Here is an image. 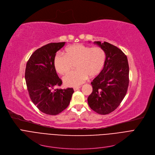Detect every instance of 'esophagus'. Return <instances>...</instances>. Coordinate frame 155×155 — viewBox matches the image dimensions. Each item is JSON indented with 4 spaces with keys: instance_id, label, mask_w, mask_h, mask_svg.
<instances>
[{
    "instance_id": "esophagus-1",
    "label": "esophagus",
    "mask_w": 155,
    "mask_h": 155,
    "mask_svg": "<svg viewBox=\"0 0 155 155\" xmlns=\"http://www.w3.org/2000/svg\"><path fill=\"white\" fill-rule=\"evenodd\" d=\"M80 87H75L74 88H73V90H74L75 91H78V89H80Z\"/></svg>"
}]
</instances>
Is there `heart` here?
Here are the masks:
<instances>
[{"label": "heart", "mask_w": 155, "mask_h": 155, "mask_svg": "<svg viewBox=\"0 0 155 155\" xmlns=\"http://www.w3.org/2000/svg\"><path fill=\"white\" fill-rule=\"evenodd\" d=\"M106 55L101 48H91L83 45H75L67 47L64 55L56 54L54 59V68L61 75H65L64 84L69 87H77L84 84L88 77L94 78L102 70Z\"/></svg>", "instance_id": "heart-1"}]
</instances>
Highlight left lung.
I'll list each match as a JSON object with an SVG mask.
<instances>
[{"label":"left lung","instance_id":"obj_1","mask_svg":"<svg viewBox=\"0 0 155 155\" xmlns=\"http://www.w3.org/2000/svg\"><path fill=\"white\" fill-rule=\"evenodd\" d=\"M105 51L106 60L99 74L91 82L93 91L88 97L90 107L99 114L115 110L127 93L129 64L126 55L114 45L95 41Z\"/></svg>","mask_w":155,"mask_h":155}]
</instances>
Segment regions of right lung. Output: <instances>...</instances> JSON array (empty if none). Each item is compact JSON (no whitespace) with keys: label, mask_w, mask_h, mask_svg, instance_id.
<instances>
[{"label":"right lung","mask_w":155,"mask_h":155,"mask_svg":"<svg viewBox=\"0 0 155 155\" xmlns=\"http://www.w3.org/2000/svg\"><path fill=\"white\" fill-rule=\"evenodd\" d=\"M65 42L51 43L38 48L27 62L25 79L30 99L38 109L48 115H57L70 102L73 88H57L62 84L54 59Z\"/></svg>","instance_id":"obj_1"}]
</instances>
